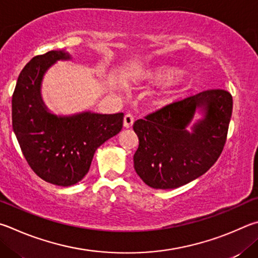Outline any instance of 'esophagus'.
Masks as SVG:
<instances>
[{"instance_id": "34e87169", "label": "esophagus", "mask_w": 258, "mask_h": 258, "mask_svg": "<svg viewBox=\"0 0 258 258\" xmlns=\"http://www.w3.org/2000/svg\"><path fill=\"white\" fill-rule=\"evenodd\" d=\"M134 121H135V119H134L133 114H130V113H126V114L123 117V126H124V128H130V126L133 125Z\"/></svg>"}]
</instances>
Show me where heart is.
I'll list each match as a JSON object with an SVG mask.
<instances>
[{
	"instance_id": "heart-1",
	"label": "heart",
	"mask_w": 258,
	"mask_h": 258,
	"mask_svg": "<svg viewBox=\"0 0 258 258\" xmlns=\"http://www.w3.org/2000/svg\"><path fill=\"white\" fill-rule=\"evenodd\" d=\"M179 70L172 68H164V69L146 70L144 72V77L157 84H169L179 76Z\"/></svg>"
}]
</instances>
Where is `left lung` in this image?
Wrapping results in <instances>:
<instances>
[{"instance_id": "8db88e82", "label": "left lung", "mask_w": 258, "mask_h": 258, "mask_svg": "<svg viewBox=\"0 0 258 258\" xmlns=\"http://www.w3.org/2000/svg\"><path fill=\"white\" fill-rule=\"evenodd\" d=\"M196 112L203 117L193 124ZM231 114V94L210 89L135 121L137 174L154 189H174L200 178L222 153Z\"/></svg>"}]
</instances>
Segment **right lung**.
Listing matches in <instances>:
<instances>
[{"instance_id": "obj_1", "label": "right lung", "mask_w": 258, "mask_h": 258, "mask_svg": "<svg viewBox=\"0 0 258 258\" xmlns=\"http://www.w3.org/2000/svg\"><path fill=\"white\" fill-rule=\"evenodd\" d=\"M64 51H49L27 63L12 96V126L26 161L46 182L69 187L83 180L97 148L120 133L123 113L90 111L56 115L43 102L44 75L56 61L70 60Z\"/></svg>"}]
</instances>
